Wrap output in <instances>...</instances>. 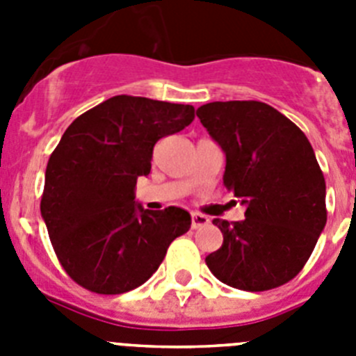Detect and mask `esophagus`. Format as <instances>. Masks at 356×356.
<instances>
[{
    "label": "esophagus",
    "instance_id": "esophagus-1",
    "mask_svg": "<svg viewBox=\"0 0 356 356\" xmlns=\"http://www.w3.org/2000/svg\"><path fill=\"white\" fill-rule=\"evenodd\" d=\"M209 222H210V219L205 216V213L194 212L193 213V222H191V226H193V229H197V228H203V226H207Z\"/></svg>",
    "mask_w": 356,
    "mask_h": 356
}]
</instances>
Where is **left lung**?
I'll use <instances>...</instances> for the list:
<instances>
[{
  "instance_id": "obj_1",
  "label": "left lung",
  "mask_w": 356,
  "mask_h": 356,
  "mask_svg": "<svg viewBox=\"0 0 356 356\" xmlns=\"http://www.w3.org/2000/svg\"><path fill=\"white\" fill-rule=\"evenodd\" d=\"M222 147V184L246 219H213L222 246L205 259L219 282L262 292L287 284L310 259L326 225V184L307 135L262 102H213L197 108Z\"/></svg>"
}]
</instances>
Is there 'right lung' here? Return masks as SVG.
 <instances>
[{
    "label": "right lung",
    "mask_w": 356,
    "mask_h": 356,
    "mask_svg": "<svg viewBox=\"0 0 356 356\" xmlns=\"http://www.w3.org/2000/svg\"><path fill=\"white\" fill-rule=\"evenodd\" d=\"M193 105L114 96L76 118L49 156L40 213L64 271L96 294L134 291L191 228L184 209L144 210L135 185L153 147L194 121Z\"/></svg>",
    "instance_id": "1"
}]
</instances>
